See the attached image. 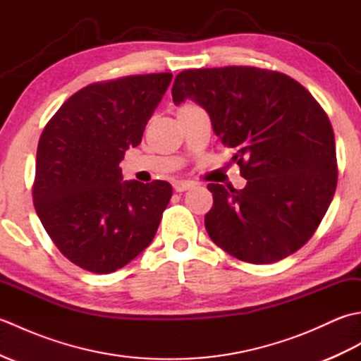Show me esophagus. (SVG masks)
<instances>
[{
  "label": "esophagus",
  "instance_id": "1",
  "mask_svg": "<svg viewBox=\"0 0 361 361\" xmlns=\"http://www.w3.org/2000/svg\"><path fill=\"white\" fill-rule=\"evenodd\" d=\"M195 185L192 181H183V180H178L173 183V189L176 190V192H185V190H189L192 189Z\"/></svg>",
  "mask_w": 361,
  "mask_h": 361
}]
</instances>
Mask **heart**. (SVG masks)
Masks as SVG:
<instances>
[{
	"label": "heart",
	"instance_id": "heart-1",
	"mask_svg": "<svg viewBox=\"0 0 361 361\" xmlns=\"http://www.w3.org/2000/svg\"><path fill=\"white\" fill-rule=\"evenodd\" d=\"M192 106H195V105H192V104H183V105H180V106H178V110H176V113H178V111H181V110H188V109H192Z\"/></svg>",
	"mask_w": 361,
	"mask_h": 361
}]
</instances>
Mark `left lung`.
Here are the masks:
<instances>
[{"mask_svg": "<svg viewBox=\"0 0 361 361\" xmlns=\"http://www.w3.org/2000/svg\"><path fill=\"white\" fill-rule=\"evenodd\" d=\"M172 97L206 110L247 178L239 190L208 185L211 240L250 264L293 255L317 231L336 188L335 136L324 110L288 75L252 66L183 71Z\"/></svg>", "mask_w": 361, "mask_h": 361, "instance_id": "8db88e82", "label": "left lung"}]
</instances>
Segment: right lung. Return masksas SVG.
Returning <instances> with one entry per match:
<instances>
[{
    "label": "right lung",
    "instance_id": "add662e5",
    "mask_svg": "<svg viewBox=\"0 0 361 361\" xmlns=\"http://www.w3.org/2000/svg\"><path fill=\"white\" fill-rule=\"evenodd\" d=\"M172 74L128 75L73 94L38 141L34 206L46 233L83 270L109 274L149 247L172 197L167 181H122Z\"/></svg>",
    "mask_w": 361,
    "mask_h": 361
}]
</instances>
